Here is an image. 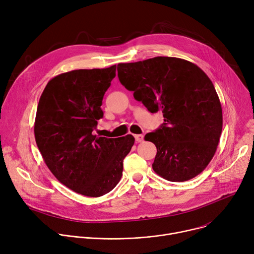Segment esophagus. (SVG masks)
Listing matches in <instances>:
<instances>
[{
  "mask_svg": "<svg viewBox=\"0 0 254 254\" xmlns=\"http://www.w3.org/2000/svg\"><path fill=\"white\" fill-rule=\"evenodd\" d=\"M135 137V140H136V142H142L143 141V135L142 134H137V135H135L134 136Z\"/></svg>",
  "mask_w": 254,
  "mask_h": 254,
  "instance_id": "obj_1",
  "label": "esophagus"
}]
</instances>
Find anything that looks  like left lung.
<instances>
[{"label":"left lung","mask_w":254,"mask_h":254,"mask_svg":"<svg viewBox=\"0 0 254 254\" xmlns=\"http://www.w3.org/2000/svg\"><path fill=\"white\" fill-rule=\"evenodd\" d=\"M118 77L151 113L161 111L164 123L147 133L155 144L153 171L170 182L200 175L212 160L222 132V107L208 75L194 64L168 56L119 64Z\"/></svg>","instance_id":"left-lung-1"}]
</instances>
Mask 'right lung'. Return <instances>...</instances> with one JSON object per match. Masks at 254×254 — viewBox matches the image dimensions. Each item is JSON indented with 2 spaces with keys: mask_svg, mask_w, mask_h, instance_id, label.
Returning a JSON list of instances; mask_svg holds the SVG:
<instances>
[{
  "mask_svg": "<svg viewBox=\"0 0 254 254\" xmlns=\"http://www.w3.org/2000/svg\"><path fill=\"white\" fill-rule=\"evenodd\" d=\"M116 65L75 69L51 78L39 99L34 123L38 149L52 175L73 191L101 196L120 182L132 135H94Z\"/></svg>",
  "mask_w": 254,
  "mask_h": 254,
  "instance_id": "add662e5",
  "label": "right lung"
}]
</instances>
